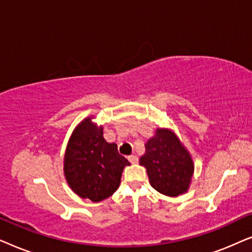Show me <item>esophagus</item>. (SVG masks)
Wrapping results in <instances>:
<instances>
[{
	"instance_id": "esophagus-1",
	"label": "esophagus",
	"mask_w": 252,
	"mask_h": 252,
	"mask_svg": "<svg viewBox=\"0 0 252 252\" xmlns=\"http://www.w3.org/2000/svg\"><path fill=\"white\" fill-rule=\"evenodd\" d=\"M128 160H129L132 164H136L137 161H139V159H137V157L134 156V155H133V156H128Z\"/></svg>"
}]
</instances>
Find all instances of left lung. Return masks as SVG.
I'll return each instance as SVG.
<instances>
[{
    "mask_svg": "<svg viewBox=\"0 0 252 252\" xmlns=\"http://www.w3.org/2000/svg\"><path fill=\"white\" fill-rule=\"evenodd\" d=\"M140 165L146 167L151 187L170 197L188 191L195 170L187 148L173 130L165 127L156 128L147 141Z\"/></svg>",
    "mask_w": 252,
    "mask_h": 252,
    "instance_id": "left-lung-1",
    "label": "left lung"
}]
</instances>
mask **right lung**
I'll return each mask as SVG.
<instances>
[{"label": "right lung", "instance_id": "add662e5", "mask_svg": "<svg viewBox=\"0 0 252 252\" xmlns=\"http://www.w3.org/2000/svg\"><path fill=\"white\" fill-rule=\"evenodd\" d=\"M94 118L89 116L75 126L65 149L63 171L74 194L101 202L119 188L124 168L130 164L116 143L106 142L103 126Z\"/></svg>", "mask_w": 252, "mask_h": 252}]
</instances>
